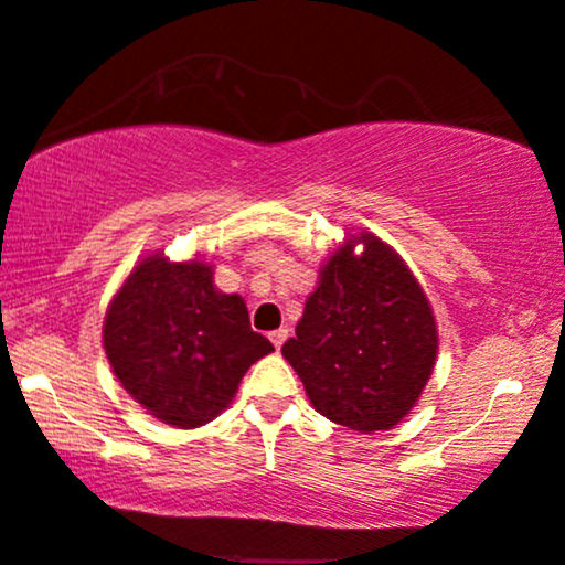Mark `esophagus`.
I'll use <instances>...</instances> for the list:
<instances>
[{
    "mask_svg": "<svg viewBox=\"0 0 565 565\" xmlns=\"http://www.w3.org/2000/svg\"><path fill=\"white\" fill-rule=\"evenodd\" d=\"M287 337H289V331H287V329H276V331H270V342H274V348H276V350H281V344L287 342Z\"/></svg>",
    "mask_w": 565,
    "mask_h": 565,
    "instance_id": "1",
    "label": "esophagus"
}]
</instances>
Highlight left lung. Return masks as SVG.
<instances>
[{
	"label": "left lung",
	"mask_w": 565,
	"mask_h": 565,
	"mask_svg": "<svg viewBox=\"0 0 565 565\" xmlns=\"http://www.w3.org/2000/svg\"><path fill=\"white\" fill-rule=\"evenodd\" d=\"M295 334L281 355L312 407L360 434L392 429L416 407L439 350L429 297L371 231L348 234L321 265Z\"/></svg>",
	"instance_id": "obj_1"
}]
</instances>
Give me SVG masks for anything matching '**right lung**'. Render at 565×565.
<instances>
[{
    "mask_svg": "<svg viewBox=\"0 0 565 565\" xmlns=\"http://www.w3.org/2000/svg\"><path fill=\"white\" fill-rule=\"evenodd\" d=\"M102 344L124 390L175 429L221 416L249 365L274 352L242 297L215 287L213 265L162 253L141 257L113 295Z\"/></svg>",
    "mask_w": 565,
    "mask_h": 565,
    "instance_id": "1",
    "label": "right lung"
}]
</instances>
